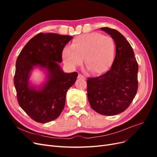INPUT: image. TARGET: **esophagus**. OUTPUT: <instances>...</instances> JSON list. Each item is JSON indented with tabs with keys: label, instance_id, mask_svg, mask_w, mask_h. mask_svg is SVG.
<instances>
[{
	"label": "esophagus",
	"instance_id": "1",
	"mask_svg": "<svg viewBox=\"0 0 157 157\" xmlns=\"http://www.w3.org/2000/svg\"><path fill=\"white\" fill-rule=\"evenodd\" d=\"M78 78H82V79H86L85 78V77L84 75H81V74H78Z\"/></svg>",
	"mask_w": 157,
	"mask_h": 157
}]
</instances>
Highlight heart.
Listing matches in <instances>:
<instances>
[{
    "mask_svg": "<svg viewBox=\"0 0 157 157\" xmlns=\"http://www.w3.org/2000/svg\"><path fill=\"white\" fill-rule=\"evenodd\" d=\"M115 42L110 36L90 33L77 36L62 53L63 62L70 67L82 63L93 74H101L111 66L115 56Z\"/></svg>",
    "mask_w": 157,
    "mask_h": 157,
    "instance_id": "obj_1",
    "label": "heart"
}]
</instances>
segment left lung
I'll return each instance as SVG.
<instances>
[{
  "label": "left lung",
  "instance_id": "left-lung-1",
  "mask_svg": "<svg viewBox=\"0 0 157 157\" xmlns=\"http://www.w3.org/2000/svg\"><path fill=\"white\" fill-rule=\"evenodd\" d=\"M101 29L110 35L116 44V55L107 73L87 80V96L96 112L113 116L124 112L135 98L138 88V64L131 45L120 32L109 27Z\"/></svg>",
  "mask_w": 157,
  "mask_h": 157
}]
</instances>
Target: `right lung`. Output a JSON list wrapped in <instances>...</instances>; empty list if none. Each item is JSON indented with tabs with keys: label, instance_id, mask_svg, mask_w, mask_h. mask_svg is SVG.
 <instances>
[{
	"label": "right lung",
	"instance_id": "1",
	"mask_svg": "<svg viewBox=\"0 0 157 157\" xmlns=\"http://www.w3.org/2000/svg\"><path fill=\"white\" fill-rule=\"evenodd\" d=\"M73 39L68 35L40 33L27 42L19 54L13 78L19 105L33 121L46 123L62 112L66 93L77 80L78 73H65L58 63L62 61L65 46ZM47 70V80L36 89L29 82L35 67Z\"/></svg>",
	"mask_w": 157,
	"mask_h": 157
}]
</instances>
